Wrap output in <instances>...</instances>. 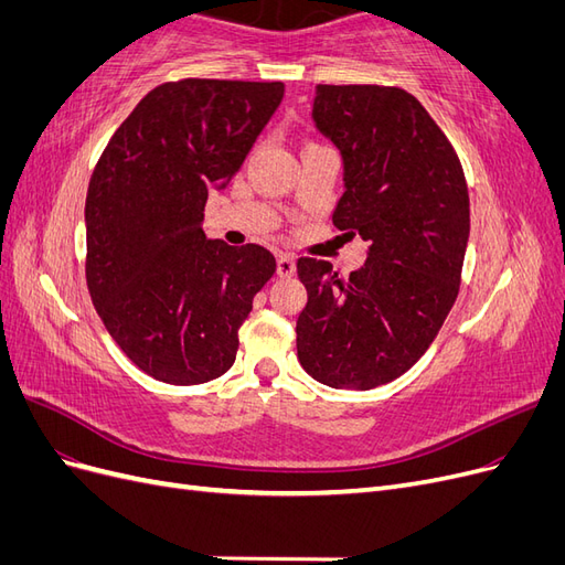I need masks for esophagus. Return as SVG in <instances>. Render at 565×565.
<instances>
[{"mask_svg": "<svg viewBox=\"0 0 565 565\" xmlns=\"http://www.w3.org/2000/svg\"><path fill=\"white\" fill-rule=\"evenodd\" d=\"M295 256H289V254H278V259H276V273L280 278H292L295 276Z\"/></svg>", "mask_w": 565, "mask_h": 565, "instance_id": "34e87169", "label": "esophagus"}]
</instances>
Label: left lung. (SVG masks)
Here are the masks:
<instances>
[{"instance_id": "8db88e82", "label": "left lung", "mask_w": 565, "mask_h": 565, "mask_svg": "<svg viewBox=\"0 0 565 565\" xmlns=\"http://www.w3.org/2000/svg\"><path fill=\"white\" fill-rule=\"evenodd\" d=\"M313 122L339 148L344 195L332 224L370 243L341 278L301 256V367L332 388L367 391L413 367L459 292L469 193L448 136L419 100L380 84H318Z\"/></svg>"}]
</instances>
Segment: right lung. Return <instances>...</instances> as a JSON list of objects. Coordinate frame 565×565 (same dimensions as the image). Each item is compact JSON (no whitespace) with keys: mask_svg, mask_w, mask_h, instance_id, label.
Wrapping results in <instances>:
<instances>
[{"mask_svg":"<svg viewBox=\"0 0 565 565\" xmlns=\"http://www.w3.org/2000/svg\"><path fill=\"white\" fill-rule=\"evenodd\" d=\"M282 94V82H164L96 162L84 204L87 287L115 344L152 380L204 384L235 363L237 330L276 259L262 245L207 241L200 224Z\"/></svg>","mask_w":565,"mask_h":565,"instance_id":"add662e5","label":"right lung"}]
</instances>
